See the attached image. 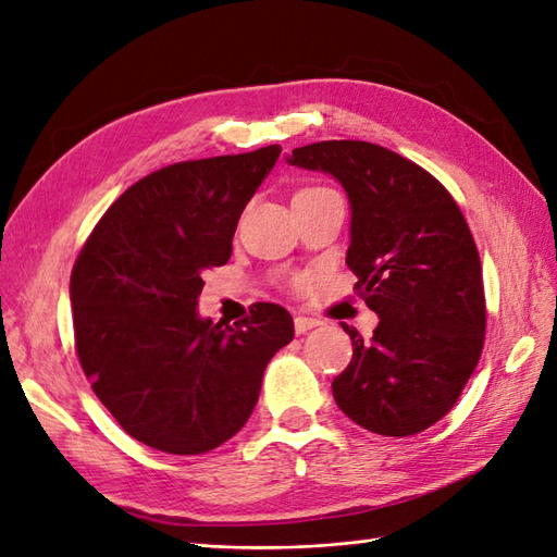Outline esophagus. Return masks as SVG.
Wrapping results in <instances>:
<instances>
[{
    "mask_svg": "<svg viewBox=\"0 0 557 557\" xmlns=\"http://www.w3.org/2000/svg\"><path fill=\"white\" fill-rule=\"evenodd\" d=\"M320 322L315 320V318H306V315H296L294 318V330H296V334H306L308 330H313V327H318Z\"/></svg>",
    "mask_w": 557,
    "mask_h": 557,
    "instance_id": "1",
    "label": "esophagus"
}]
</instances>
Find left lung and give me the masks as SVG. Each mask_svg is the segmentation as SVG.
Instances as JSON below:
<instances>
[{"mask_svg":"<svg viewBox=\"0 0 557 557\" xmlns=\"http://www.w3.org/2000/svg\"><path fill=\"white\" fill-rule=\"evenodd\" d=\"M289 165L332 175L351 206L346 263L380 315L348 325L354 358L334 377L344 416L382 436L418 434L454 408L482 354V263L454 197L420 165L370 141L294 149Z\"/></svg>","mask_w":557,"mask_h":557,"instance_id":"left-lung-1","label":"left lung"}]
</instances>
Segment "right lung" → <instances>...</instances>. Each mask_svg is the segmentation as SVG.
Returning <instances> with one entry per match:
<instances>
[{
    "instance_id": "obj_1",
    "label": "right lung",
    "mask_w": 557,
    "mask_h": 557,
    "mask_svg": "<svg viewBox=\"0 0 557 557\" xmlns=\"http://www.w3.org/2000/svg\"><path fill=\"white\" fill-rule=\"evenodd\" d=\"M165 165L125 189L71 275L75 348L123 430L163 454L199 456L235 436L265 366L294 337L292 315L256 304L235 327L199 315L203 273L225 265L244 206L280 157Z\"/></svg>"
}]
</instances>
